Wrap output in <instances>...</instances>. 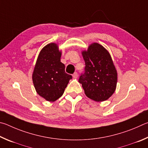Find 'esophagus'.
Returning a JSON list of instances; mask_svg holds the SVG:
<instances>
[{
    "mask_svg": "<svg viewBox=\"0 0 148 148\" xmlns=\"http://www.w3.org/2000/svg\"><path fill=\"white\" fill-rule=\"evenodd\" d=\"M73 78H75V79L77 78V77H78V73H77V72L74 73L73 75Z\"/></svg>",
    "mask_w": 148,
    "mask_h": 148,
    "instance_id": "esophagus-1",
    "label": "esophagus"
}]
</instances>
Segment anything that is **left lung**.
Wrapping results in <instances>:
<instances>
[{"mask_svg":"<svg viewBox=\"0 0 148 148\" xmlns=\"http://www.w3.org/2000/svg\"><path fill=\"white\" fill-rule=\"evenodd\" d=\"M85 62L84 73L79 79L86 96L97 102L107 100L115 92L118 73L111 56L104 47L90 44L82 51Z\"/></svg>","mask_w":148,"mask_h":148,"instance_id":"8db88e82","label":"left lung"}]
</instances>
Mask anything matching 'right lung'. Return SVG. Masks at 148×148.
<instances>
[{
	"mask_svg": "<svg viewBox=\"0 0 148 148\" xmlns=\"http://www.w3.org/2000/svg\"><path fill=\"white\" fill-rule=\"evenodd\" d=\"M62 51L55 43H51L41 49L32 73V81L36 92L50 102L63 95L72 76L65 72L62 63Z\"/></svg>",
	"mask_w": 148,
	"mask_h": 148,
	"instance_id": "add662e5",
	"label": "right lung"
}]
</instances>
